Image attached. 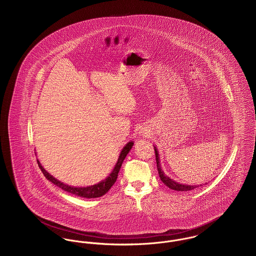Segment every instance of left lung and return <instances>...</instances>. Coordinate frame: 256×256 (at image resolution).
Instances as JSON below:
<instances>
[{
  "mask_svg": "<svg viewBox=\"0 0 256 256\" xmlns=\"http://www.w3.org/2000/svg\"><path fill=\"white\" fill-rule=\"evenodd\" d=\"M154 148V152H156V166H158V170L159 176L161 182L164 183L166 186H168L170 189L176 190V191H180V192H185V191H190L195 189L198 186L196 185H186V184H182V183L176 182L174 180H172L168 176H166L164 174V172L161 170V166H160V162H159L158 152V148L156 146ZM202 186V185H200Z\"/></svg>",
  "mask_w": 256,
  "mask_h": 256,
  "instance_id": "left-lung-1",
  "label": "left lung"
}]
</instances>
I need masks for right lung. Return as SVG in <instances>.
I'll return each instance as SVG.
<instances>
[{
	"label": "right lung",
	"instance_id": "obj_1",
	"mask_svg": "<svg viewBox=\"0 0 256 256\" xmlns=\"http://www.w3.org/2000/svg\"><path fill=\"white\" fill-rule=\"evenodd\" d=\"M132 146H134V142L132 141V142H128L126 146L122 148V152L120 154V156L118 158V161H117L114 169L104 180H102L100 182L91 185V186H87V187H74V186H69L65 183L61 182L60 180H58L56 178H54L52 174H50L49 172L41 166V164L38 160H37V163H38V166H39L40 170H42L43 174L46 176V178L49 180L50 182L54 183V185H56L58 187L61 188L62 190L66 191L68 193H71L73 195L87 198H93L102 196L106 194L110 191V188L112 187V185L115 183L117 178H118V172L121 169L122 161L126 158V154L130 152V150H132Z\"/></svg>",
	"mask_w": 256,
	"mask_h": 256
}]
</instances>
